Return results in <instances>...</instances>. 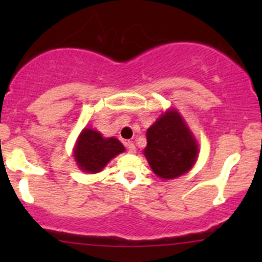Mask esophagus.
I'll return each mask as SVG.
<instances>
[{"label":"esophagus","mask_w":262,"mask_h":262,"mask_svg":"<svg viewBox=\"0 0 262 262\" xmlns=\"http://www.w3.org/2000/svg\"><path fill=\"white\" fill-rule=\"evenodd\" d=\"M125 146H126V149H128L129 153H136L137 148H136V146H134L133 142H126Z\"/></svg>","instance_id":"obj_1"}]
</instances>
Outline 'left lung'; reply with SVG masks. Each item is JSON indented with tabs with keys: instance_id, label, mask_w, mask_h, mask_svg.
<instances>
[{
	"instance_id": "1",
	"label": "left lung",
	"mask_w": 262,
	"mask_h": 262,
	"mask_svg": "<svg viewBox=\"0 0 262 262\" xmlns=\"http://www.w3.org/2000/svg\"><path fill=\"white\" fill-rule=\"evenodd\" d=\"M143 153L158 178L171 180L191 170L199 147L180 114L168 109L148 128Z\"/></svg>"
}]
</instances>
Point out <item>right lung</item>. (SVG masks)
Here are the masks:
<instances>
[{
  "label": "right lung",
  "instance_id": "right-lung-1",
  "mask_svg": "<svg viewBox=\"0 0 262 262\" xmlns=\"http://www.w3.org/2000/svg\"><path fill=\"white\" fill-rule=\"evenodd\" d=\"M125 148L114 138H104L100 132L84 128L76 143L73 156L77 166L83 172H100L112 158L124 152Z\"/></svg>",
  "mask_w": 262,
  "mask_h": 262
}]
</instances>
